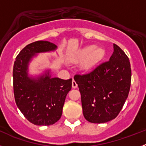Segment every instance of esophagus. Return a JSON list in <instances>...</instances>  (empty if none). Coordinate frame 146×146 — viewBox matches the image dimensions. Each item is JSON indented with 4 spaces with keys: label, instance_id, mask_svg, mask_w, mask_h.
Wrapping results in <instances>:
<instances>
[{
    "label": "esophagus",
    "instance_id": "obj_1",
    "mask_svg": "<svg viewBox=\"0 0 146 146\" xmlns=\"http://www.w3.org/2000/svg\"><path fill=\"white\" fill-rule=\"evenodd\" d=\"M72 88H76L77 87V82H76L74 80H72Z\"/></svg>",
    "mask_w": 146,
    "mask_h": 146
}]
</instances>
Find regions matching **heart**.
<instances>
[{"instance_id": "heart-1", "label": "heart", "mask_w": 146, "mask_h": 146, "mask_svg": "<svg viewBox=\"0 0 146 146\" xmlns=\"http://www.w3.org/2000/svg\"><path fill=\"white\" fill-rule=\"evenodd\" d=\"M105 55L102 47H96V45H89L82 48L73 56L72 60L79 62L83 60L82 66L85 69H90L96 66Z\"/></svg>"}]
</instances>
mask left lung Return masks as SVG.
I'll return each mask as SVG.
<instances>
[{
    "label": "left lung",
    "mask_w": 146,
    "mask_h": 146,
    "mask_svg": "<svg viewBox=\"0 0 146 146\" xmlns=\"http://www.w3.org/2000/svg\"><path fill=\"white\" fill-rule=\"evenodd\" d=\"M109 60L88 74L74 76L81 94L82 113L91 123H102L117 117L128 97L131 70L129 58L113 44Z\"/></svg>",
    "instance_id": "1"
}]
</instances>
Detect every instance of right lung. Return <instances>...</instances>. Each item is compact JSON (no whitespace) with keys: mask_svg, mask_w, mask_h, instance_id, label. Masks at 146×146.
Here are the masks:
<instances>
[{"mask_svg":"<svg viewBox=\"0 0 146 146\" xmlns=\"http://www.w3.org/2000/svg\"><path fill=\"white\" fill-rule=\"evenodd\" d=\"M58 47L47 41L29 44L16 58L13 69V87L17 106L35 125L50 126L61 117L72 79L52 77L50 69L38 76L29 74V64L38 53L55 51Z\"/></svg>","mask_w":146,"mask_h":146,"instance_id":"obj_1","label":"right lung"}]
</instances>
